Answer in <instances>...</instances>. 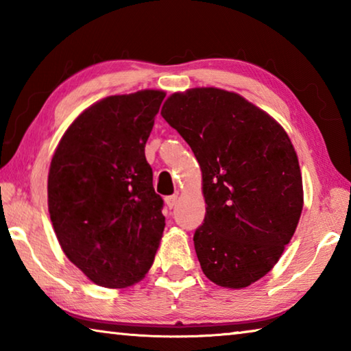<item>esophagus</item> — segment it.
<instances>
[{
    "mask_svg": "<svg viewBox=\"0 0 351 351\" xmlns=\"http://www.w3.org/2000/svg\"><path fill=\"white\" fill-rule=\"evenodd\" d=\"M176 201H178L176 195H171V197L165 198V206H167V209H173L175 204H176Z\"/></svg>",
    "mask_w": 351,
    "mask_h": 351,
    "instance_id": "34e87169",
    "label": "esophagus"
}]
</instances>
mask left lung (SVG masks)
<instances>
[{
    "instance_id": "left-lung-1",
    "label": "left lung",
    "mask_w": 351,
    "mask_h": 351,
    "mask_svg": "<svg viewBox=\"0 0 351 351\" xmlns=\"http://www.w3.org/2000/svg\"><path fill=\"white\" fill-rule=\"evenodd\" d=\"M161 116L203 173L206 217L193 235L201 269L218 287H249L274 268L304 209L293 142L268 112L215 86L173 93Z\"/></svg>"
}]
</instances>
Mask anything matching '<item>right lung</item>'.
Instances as JSON below:
<instances>
[{
    "label": "right lung",
    "mask_w": 351,
    "mask_h": 351,
    "mask_svg": "<svg viewBox=\"0 0 351 351\" xmlns=\"http://www.w3.org/2000/svg\"><path fill=\"white\" fill-rule=\"evenodd\" d=\"M164 97L141 90L99 100L74 119L52 154V228L71 263L99 287L142 280L161 243L162 198L145 144Z\"/></svg>",
    "instance_id": "right-lung-1"
}]
</instances>
